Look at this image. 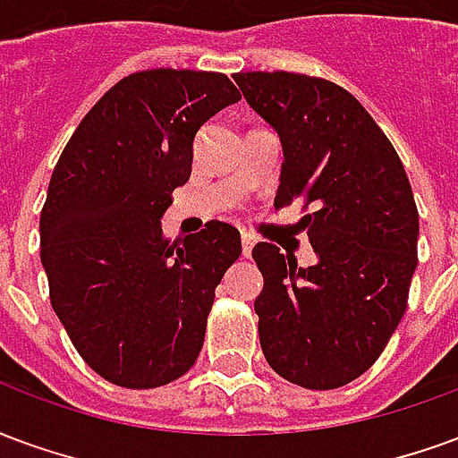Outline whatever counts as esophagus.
Returning a JSON list of instances; mask_svg holds the SVG:
<instances>
[{
	"label": "esophagus",
	"mask_w": 458,
	"mask_h": 458,
	"mask_svg": "<svg viewBox=\"0 0 458 458\" xmlns=\"http://www.w3.org/2000/svg\"><path fill=\"white\" fill-rule=\"evenodd\" d=\"M252 245H255V240L250 238V235H242V255L250 258V252H252Z\"/></svg>",
	"instance_id": "esophagus-1"
}]
</instances>
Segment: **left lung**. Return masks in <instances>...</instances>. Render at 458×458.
Listing matches in <instances>:
<instances>
[{
  "label": "left lung",
  "instance_id": "left-lung-1",
  "mask_svg": "<svg viewBox=\"0 0 458 458\" xmlns=\"http://www.w3.org/2000/svg\"><path fill=\"white\" fill-rule=\"evenodd\" d=\"M284 161L275 206L301 200L317 265L258 242L255 299L272 370L309 390L351 383L380 358L407 309L420 216L397 151L353 95L301 73H238Z\"/></svg>",
  "mask_w": 458,
  "mask_h": 458
}]
</instances>
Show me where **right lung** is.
<instances>
[{"instance_id": "1", "label": "right lung", "mask_w": 458, "mask_h": 458, "mask_svg": "<svg viewBox=\"0 0 458 458\" xmlns=\"http://www.w3.org/2000/svg\"><path fill=\"white\" fill-rule=\"evenodd\" d=\"M228 75L154 68L122 78L65 144L41 210L51 307L105 380L149 390L196 363L238 228L169 242L161 216L191 176L200 124L238 103Z\"/></svg>"}]
</instances>
